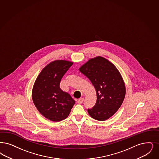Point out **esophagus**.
I'll return each mask as SVG.
<instances>
[{
	"label": "esophagus",
	"instance_id": "34e87169",
	"mask_svg": "<svg viewBox=\"0 0 159 159\" xmlns=\"http://www.w3.org/2000/svg\"><path fill=\"white\" fill-rule=\"evenodd\" d=\"M83 101H84V98H80V99L77 101V103H82Z\"/></svg>",
	"mask_w": 159,
	"mask_h": 159
}]
</instances>
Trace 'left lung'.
Here are the masks:
<instances>
[{
  "label": "left lung",
  "mask_w": 159,
  "mask_h": 159,
  "mask_svg": "<svg viewBox=\"0 0 159 159\" xmlns=\"http://www.w3.org/2000/svg\"><path fill=\"white\" fill-rule=\"evenodd\" d=\"M95 88L96 102L88 109L90 116L105 121L120 108L125 96V87L120 73L108 60L102 57L92 58L79 69Z\"/></svg>",
  "instance_id": "left-lung-1"
}]
</instances>
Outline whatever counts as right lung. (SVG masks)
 <instances>
[{"label":"right lung","mask_w":159,"mask_h":159,"mask_svg":"<svg viewBox=\"0 0 159 159\" xmlns=\"http://www.w3.org/2000/svg\"><path fill=\"white\" fill-rule=\"evenodd\" d=\"M73 63L56 60L41 71L32 89V100L38 111L52 121L66 119L75 103V100L60 88V83Z\"/></svg>","instance_id":"right-lung-1"}]
</instances>
